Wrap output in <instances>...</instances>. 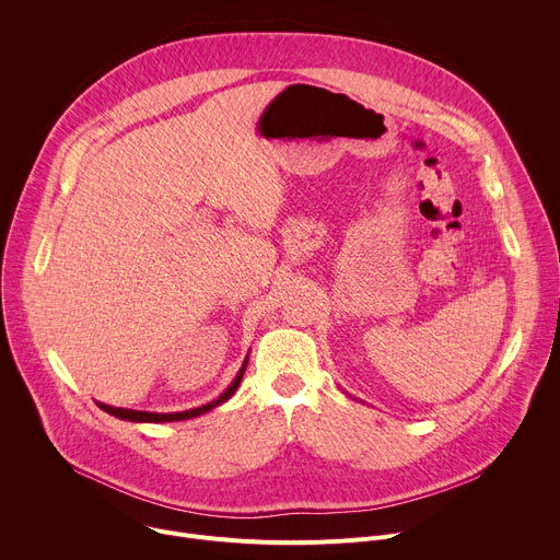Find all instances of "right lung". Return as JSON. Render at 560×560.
<instances>
[{
    "mask_svg": "<svg viewBox=\"0 0 560 560\" xmlns=\"http://www.w3.org/2000/svg\"><path fill=\"white\" fill-rule=\"evenodd\" d=\"M246 365H248V357H246L244 365L238 368V372H236V376L232 378V383L214 398V401H210V404H206V406H199V408H192V410H186V412H168V415H166V412H143V410L115 408V406H106V404H100V401H97V406H100L104 412H108V415H113V417H117V419H121V421H130V423H171V421L195 419V417H201V415H206V412H210V410H214L217 406H221V404L228 401V398L236 392L238 383H242L244 372H246Z\"/></svg>",
    "mask_w": 560,
    "mask_h": 560,
    "instance_id": "obj_1",
    "label": "right lung"
}]
</instances>
